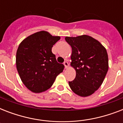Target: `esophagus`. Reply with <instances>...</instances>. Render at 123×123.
Instances as JSON below:
<instances>
[{"mask_svg":"<svg viewBox=\"0 0 123 123\" xmlns=\"http://www.w3.org/2000/svg\"><path fill=\"white\" fill-rule=\"evenodd\" d=\"M64 67H65V69H68V67H69V64L67 61H65L64 62Z\"/></svg>","mask_w":123,"mask_h":123,"instance_id":"1","label":"esophagus"}]
</instances>
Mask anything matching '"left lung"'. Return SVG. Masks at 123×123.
<instances>
[{
  "instance_id": "1",
  "label": "left lung",
  "mask_w": 123,
  "mask_h": 123,
  "mask_svg": "<svg viewBox=\"0 0 123 123\" xmlns=\"http://www.w3.org/2000/svg\"><path fill=\"white\" fill-rule=\"evenodd\" d=\"M71 46L70 63L76 71L75 79L69 82L72 91L81 97L91 96L99 89L109 69L106 48L88 35L65 37Z\"/></svg>"
}]
</instances>
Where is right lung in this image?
Wrapping results in <instances>:
<instances>
[{"label": "right lung", "instance_id": "add662e5", "mask_svg": "<svg viewBox=\"0 0 123 123\" xmlns=\"http://www.w3.org/2000/svg\"><path fill=\"white\" fill-rule=\"evenodd\" d=\"M61 39L48 32H37L20 43L16 51V64L21 80L34 93L46 91L63 71L64 65L58 63L52 48Z\"/></svg>", "mask_w": 123, "mask_h": 123}]
</instances>
